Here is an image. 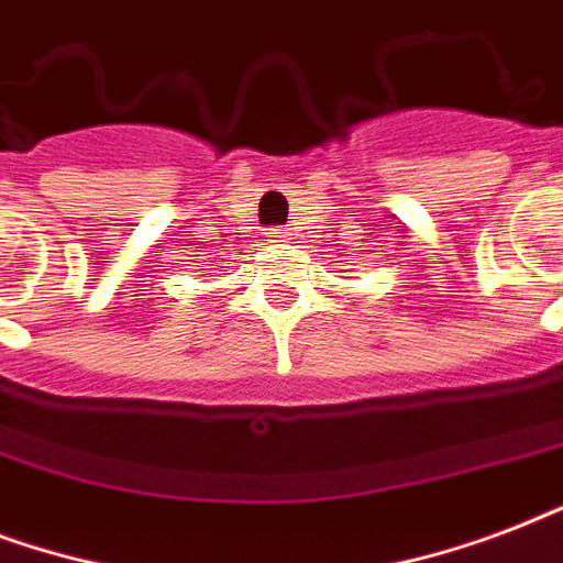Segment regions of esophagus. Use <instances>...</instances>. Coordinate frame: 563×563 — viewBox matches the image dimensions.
<instances>
[{"label": "esophagus", "mask_w": 563, "mask_h": 563, "mask_svg": "<svg viewBox=\"0 0 563 563\" xmlns=\"http://www.w3.org/2000/svg\"><path fill=\"white\" fill-rule=\"evenodd\" d=\"M268 236H272V242H286V239H289V230L272 228V230H268Z\"/></svg>", "instance_id": "34e87169"}]
</instances>
